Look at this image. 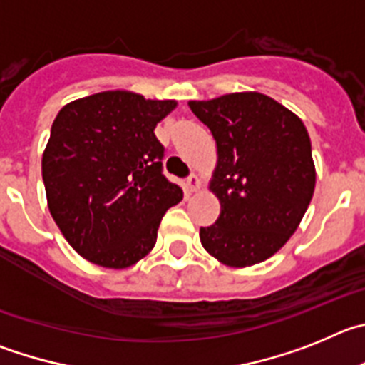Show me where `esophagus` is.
Returning <instances> with one entry per match:
<instances>
[{"label": "esophagus", "mask_w": 365, "mask_h": 365, "mask_svg": "<svg viewBox=\"0 0 365 365\" xmlns=\"http://www.w3.org/2000/svg\"><path fill=\"white\" fill-rule=\"evenodd\" d=\"M185 187L190 190V192H195V190L200 189V178L196 175H190L185 178Z\"/></svg>", "instance_id": "34e87169"}]
</instances>
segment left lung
<instances>
[{
	"mask_svg": "<svg viewBox=\"0 0 365 365\" xmlns=\"http://www.w3.org/2000/svg\"><path fill=\"white\" fill-rule=\"evenodd\" d=\"M218 147L211 189L222 211L200 229L209 255L231 267L272 256L297 231L314 190L309 134L284 105L260 93L189 101Z\"/></svg>",
	"mask_w": 365,
	"mask_h": 365,
	"instance_id": "8db88e82",
	"label": "left lung"
}]
</instances>
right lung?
I'll return each mask as SVG.
<instances>
[{"instance_id": "right-lung-1", "label": "right lung", "mask_w": 365, "mask_h": 365, "mask_svg": "<svg viewBox=\"0 0 365 365\" xmlns=\"http://www.w3.org/2000/svg\"><path fill=\"white\" fill-rule=\"evenodd\" d=\"M176 103L109 91L65 105L41 160L48 209L68 244L101 267L125 269L156 244L183 192L163 175L154 134Z\"/></svg>"}]
</instances>
